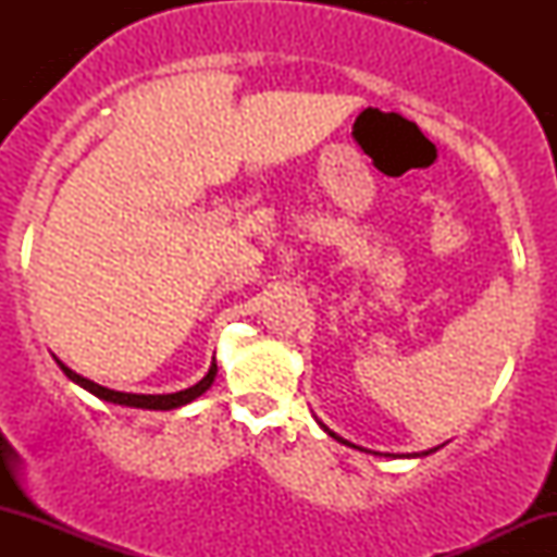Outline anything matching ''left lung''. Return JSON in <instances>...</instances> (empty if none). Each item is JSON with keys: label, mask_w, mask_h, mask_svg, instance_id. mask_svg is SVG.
<instances>
[{"label": "left lung", "mask_w": 557, "mask_h": 557, "mask_svg": "<svg viewBox=\"0 0 557 557\" xmlns=\"http://www.w3.org/2000/svg\"><path fill=\"white\" fill-rule=\"evenodd\" d=\"M322 430H324V432H327V434H330V437H335V440H337V443H345V440H343V437H337V434H335V432H330V430H327V426H324V424H322ZM345 445H350V443H345ZM350 447H356V445H350ZM434 450H437V447H434ZM424 456H426V453H424Z\"/></svg>", "instance_id": "left-lung-1"}]
</instances>
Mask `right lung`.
Returning <instances> with one entry per match:
<instances>
[{
	"instance_id": "obj_1",
	"label": "right lung",
	"mask_w": 557,
	"mask_h": 557,
	"mask_svg": "<svg viewBox=\"0 0 557 557\" xmlns=\"http://www.w3.org/2000/svg\"><path fill=\"white\" fill-rule=\"evenodd\" d=\"M57 363H60V369L70 376V380L78 382L81 387H86L88 393L96 395V398H101V400H107V403H120V406L149 408V411H170V408H181V406H185V403L196 400L198 395H203L209 387H212V382H214V376H216V363H212V367H209L207 376H203L201 382H196V385L188 387V389H181V393H170V395H136V393H117V389L101 387V385H96V382L86 380V376L75 374L73 369H67L62 361H57Z\"/></svg>"
}]
</instances>
